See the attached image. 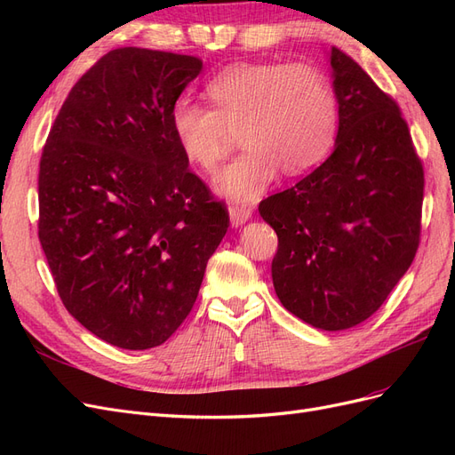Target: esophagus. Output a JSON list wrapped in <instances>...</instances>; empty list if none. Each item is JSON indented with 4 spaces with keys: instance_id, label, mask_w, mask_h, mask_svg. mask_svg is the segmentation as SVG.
<instances>
[{
    "instance_id": "obj_1",
    "label": "esophagus",
    "mask_w": 455,
    "mask_h": 455,
    "mask_svg": "<svg viewBox=\"0 0 455 455\" xmlns=\"http://www.w3.org/2000/svg\"><path fill=\"white\" fill-rule=\"evenodd\" d=\"M252 216V209L251 206L246 204H231L229 206V222H231V228H239L243 226L244 222H249Z\"/></svg>"
}]
</instances>
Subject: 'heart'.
<instances>
[{
    "instance_id": "1",
    "label": "heart",
    "mask_w": 455,
    "mask_h": 455,
    "mask_svg": "<svg viewBox=\"0 0 455 455\" xmlns=\"http://www.w3.org/2000/svg\"><path fill=\"white\" fill-rule=\"evenodd\" d=\"M212 109L188 99L171 108V129L186 159L216 172L239 129V157L216 178L220 196L254 201L277 176L319 163L336 140L338 102L330 81L307 64L241 62L214 76Z\"/></svg>"
}]
</instances>
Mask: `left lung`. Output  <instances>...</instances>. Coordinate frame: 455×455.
I'll use <instances>...</instances> for the list:
<instances>
[{"label":"left lung","instance_id":"8db88e82","mask_svg":"<svg viewBox=\"0 0 455 455\" xmlns=\"http://www.w3.org/2000/svg\"><path fill=\"white\" fill-rule=\"evenodd\" d=\"M338 102L334 151L304 180L259 203L279 249L281 304L338 332L374 315L419 244L423 167L396 102L346 52H328Z\"/></svg>","mask_w":455,"mask_h":455}]
</instances>
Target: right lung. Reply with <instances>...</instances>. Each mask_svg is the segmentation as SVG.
<instances>
[{
	"mask_svg": "<svg viewBox=\"0 0 455 455\" xmlns=\"http://www.w3.org/2000/svg\"><path fill=\"white\" fill-rule=\"evenodd\" d=\"M203 62L121 47L81 77L39 163V243L66 309L121 349L167 341L194 307L229 216L171 129Z\"/></svg>",
	"mask_w": 455,
	"mask_h": 455,
	"instance_id": "obj_1",
	"label": "right lung"
}]
</instances>
